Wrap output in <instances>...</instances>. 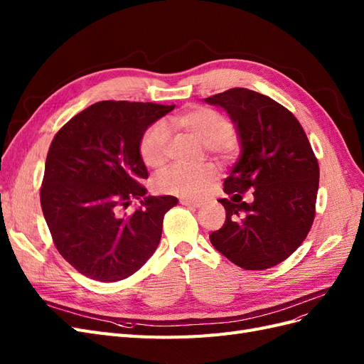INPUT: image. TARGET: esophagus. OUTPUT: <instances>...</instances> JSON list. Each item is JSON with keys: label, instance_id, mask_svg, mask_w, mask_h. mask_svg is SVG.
<instances>
[{"label": "esophagus", "instance_id": "1", "mask_svg": "<svg viewBox=\"0 0 364 364\" xmlns=\"http://www.w3.org/2000/svg\"><path fill=\"white\" fill-rule=\"evenodd\" d=\"M181 203L185 205V206H190V208H200V206L203 205V203L199 202V200H188V199H182Z\"/></svg>", "mask_w": 364, "mask_h": 364}]
</instances>
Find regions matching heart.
Segmentation results:
<instances>
[{"label":"heart","instance_id":"heart-1","mask_svg":"<svg viewBox=\"0 0 364 364\" xmlns=\"http://www.w3.org/2000/svg\"><path fill=\"white\" fill-rule=\"evenodd\" d=\"M167 127L181 130L199 139L213 153H220L230 146V121L215 109L194 106L171 117ZM164 124H153L146 130L139 141V156L149 168L159 170L168 161V130ZM214 168L211 165L202 167H185L174 165L162 173L158 179L159 190L181 197L200 196L209 181L213 179Z\"/></svg>","mask_w":364,"mask_h":364}]
</instances>
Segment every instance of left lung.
I'll use <instances>...</instances> for the list:
<instances>
[{"instance_id": "obj_1", "label": "left lung", "mask_w": 364, "mask_h": 364, "mask_svg": "<svg viewBox=\"0 0 364 364\" xmlns=\"http://www.w3.org/2000/svg\"><path fill=\"white\" fill-rule=\"evenodd\" d=\"M235 123L241 155L225 179L220 199L225 225L209 235L213 246L246 270H266L302 245L314 222L318 164L297 118L278 102L246 87L205 98ZM252 191L254 202H242Z\"/></svg>"}]
</instances>
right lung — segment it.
Returning <instances> with one entry per match:
<instances>
[{
	"mask_svg": "<svg viewBox=\"0 0 364 364\" xmlns=\"http://www.w3.org/2000/svg\"><path fill=\"white\" fill-rule=\"evenodd\" d=\"M174 109L156 103L98 102L73 117L53 138L41 206L60 255L86 278L117 282L156 250L173 196H146L149 178L139 141ZM134 198L135 212L125 209Z\"/></svg>",
	"mask_w": 364,
	"mask_h": 364,
	"instance_id": "right-lung-1",
	"label": "right lung"
}]
</instances>
